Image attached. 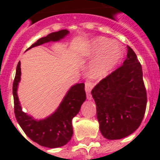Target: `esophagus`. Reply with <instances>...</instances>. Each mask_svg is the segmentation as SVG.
<instances>
[{
	"label": "esophagus",
	"instance_id": "esophagus-1",
	"mask_svg": "<svg viewBox=\"0 0 160 160\" xmlns=\"http://www.w3.org/2000/svg\"><path fill=\"white\" fill-rule=\"evenodd\" d=\"M93 83H91L90 82H86L85 83V90H86V93H87V98L89 100L91 99V94H90V91L93 89Z\"/></svg>",
	"mask_w": 160,
	"mask_h": 160
}]
</instances>
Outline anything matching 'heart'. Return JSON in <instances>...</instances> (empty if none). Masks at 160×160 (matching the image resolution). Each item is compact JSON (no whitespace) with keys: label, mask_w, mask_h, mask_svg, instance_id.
Masks as SVG:
<instances>
[{"label":"heart","mask_w":160,"mask_h":160,"mask_svg":"<svg viewBox=\"0 0 160 160\" xmlns=\"http://www.w3.org/2000/svg\"><path fill=\"white\" fill-rule=\"evenodd\" d=\"M125 49L116 41L105 37H98L89 42L83 56L94 57L87 67V76L93 80L107 77L124 57Z\"/></svg>","instance_id":"heart-1"}]
</instances>
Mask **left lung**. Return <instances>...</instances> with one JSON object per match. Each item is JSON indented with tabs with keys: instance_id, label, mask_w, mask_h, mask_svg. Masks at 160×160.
I'll return each mask as SVG.
<instances>
[{
	"instance_id": "1",
	"label": "left lung",
	"mask_w": 160,
	"mask_h": 160,
	"mask_svg": "<svg viewBox=\"0 0 160 160\" xmlns=\"http://www.w3.org/2000/svg\"><path fill=\"white\" fill-rule=\"evenodd\" d=\"M91 94L104 138L120 139L138 129L146 111L147 92L142 66L130 46L122 66L96 85Z\"/></svg>"
}]
</instances>
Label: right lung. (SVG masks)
Masks as SVG:
<instances>
[{"instance_id": "right-lung-1", "label": "right lung", "mask_w": 160, "mask_h": 160, "mask_svg": "<svg viewBox=\"0 0 160 160\" xmlns=\"http://www.w3.org/2000/svg\"><path fill=\"white\" fill-rule=\"evenodd\" d=\"M69 32L67 29L51 32L46 37L38 39L28 49L48 42H58L67 36ZM21 75V62H19L12 84V94L14 113L21 128L31 140L42 147L56 148L66 145L73 135L72 119L77 115L87 98L84 83H76L72 86L53 114L42 119H35L22 111L18 98V89Z\"/></svg>"}]
</instances>
